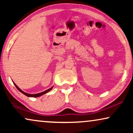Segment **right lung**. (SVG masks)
<instances>
[{"label": "right lung", "instance_id": "1", "mask_svg": "<svg viewBox=\"0 0 133 133\" xmlns=\"http://www.w3.org/2000/svg\"><path fill=\"white\" fill-rule=\"evenodd\" d=\"M14 85H15L16 86V88H17V90L19 91H21L22 93H23V94H25V96H28V97H39V96H42V95H43V94H45V93H46V92H49L50 91H51L52 89V87H52L51 88H50V89H48V90H46V91H43V92H40V93H37V94H28V93H26V92H23L22 90H21V89H20L19 87H18L17 85H16V83H14Z\"/></svg>", "mask_w": 133, "mask_h": 133}]
</instances>
